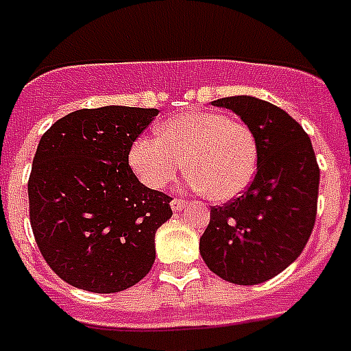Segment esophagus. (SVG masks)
Instances as JSON below:
<instances>
[{
    "mask_svg": "<svg viewBox=\"0 0 351 351\" xmlns=\"http://www.w3.org/2000/svg\"><path fill=\"white\" fill-rule=\"evenodd\" d=\"M187 200H184V198H173L171 200V208H173V211H182V209L186 208L187 206Z\"/></svg>",
    "mask_w": 351,
    "mask_h": 351,
    "instance_id": "1",
    "label": "esophagus"
}]
</instances>
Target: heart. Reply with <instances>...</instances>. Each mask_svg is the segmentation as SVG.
Listing matches in <instances>:
<instances>
[{
  "label": "heart",
  "mask_w": 351,
  "mask_h": 351,
  "mask_svg": "<svg viewBox=\"0 0 351 351\" xmlns=\"http://www.w3.org/2000/svg\"><path fill=\"white\" fill-rule=\"evenodd\" d=\"M256 158L253 129L217 111L176 114L158 127V138H138L129 151L134 175L147 187H165L186 164L189 186L215 202L239 197L250 186Z\"/></svg>",
  "instance_id": "b5f03b06"
}]
</instances>
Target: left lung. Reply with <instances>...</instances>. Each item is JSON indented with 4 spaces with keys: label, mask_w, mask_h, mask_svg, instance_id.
<instances>
[{
    "label": "left lung",
    "mask_w": 351,
    "mask_h": 351,
    "mask_svg": "<svg viewBox=\"0 0 351 351\" xmlns=\"http://www.w3.org/2000/svg\"><path fill=\"white\" fill-rule=\"evenodd\" d=\"M253 129L258 158L240 197L211 208L200 253L228 282L253 286L284 271L315 226L321 171L308 132L280 107L251 96L211 101Z\"/></svg>",
    "instance_id": "obj_1"
}]
</instances>
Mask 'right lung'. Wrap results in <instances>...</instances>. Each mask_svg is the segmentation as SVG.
Segmentation results:
<instances>
[{"mask_svg": "<svg viewBox=\"0 0 351 351\" xmlns=\"http://www.w3.org/2000/svg\"><path fill=\"white\" fill-rule=\"evenodd\" d=\"M156 109H80L41 136L29 176L36 244L58 277L74 288L117 293L153 267L154 233L171 219V197L149 189L129 151Z\"/></svg>", "mask_w": 351, "mask_h": 351, "instance_id": "right-lung-1", "label": "right lung"}]
</instances>
